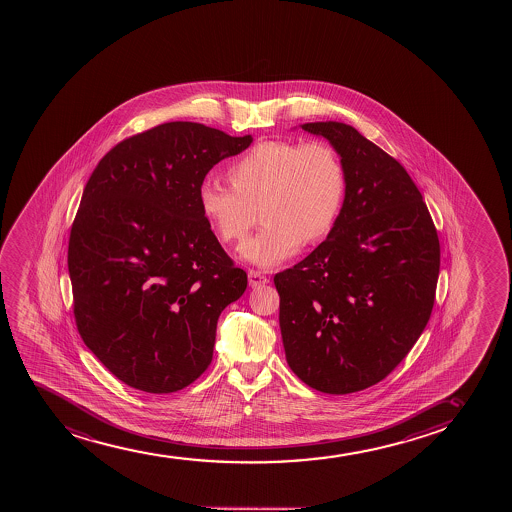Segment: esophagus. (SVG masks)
I'll use <instances>...</instances> for the list:
<instances>
[{
  "label": "esophagus",
  "instance_id": "34e87169",
  "mask_svg": "<svg viewBox=\"0 0 512 512\" xmlns=\"http://www.w3.org/2000/svg\"><path fill=\"white\" fill-rule=\"evenodd\" d=\"M247 277H249V285L251 287H261V285H266V283L270 282L266 275H263L261 271L251 270L247 273Z\"/></svg>",
  "mask_w": 512,
  "mask_h": 512
}]
</instances>
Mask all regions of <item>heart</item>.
<instances>
[{
  "label": "heart",
  "instance_id": "heart-1",
  "mask_svg": "<svg viewBox=\"0 0 512 512\" xmlns=\"http://www.w3.org/2000/svg\"><path fill=\"white\" fill-rule=\"evenodd\" d=\"M229 179L232 188L201 184V213L222 241L239 244L258 222L259 210L265 225L242 247V258L259 268L280 265L302 241L324 239L347 194L340 155L319 141H261L230 165Z\"/></svg>",
  "mask_w": 512,
  "mask_h": 512
}]
</instances>
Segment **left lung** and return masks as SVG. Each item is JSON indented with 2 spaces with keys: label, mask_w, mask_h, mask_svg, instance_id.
Wrapping results in <instances>:
<instances>
[{
  "label": "left lung",
  "mask_w": 512,
  "mask_h": 512,
  "mask_svg": "<svg viewBox=\"0 0 512 512\" xmlns=\"http://www.w3.org/2000/svg\"><path fill=\"white\" fill-rule=\"evenodd\" d=\"M340 155V217L306 259L275 275L290 369L321 393L348 394L393 371L429 323L441 247L405 167L336 121L300 124Z\"/></svg>",
  "instance_id": "8db88e82"
}]
</instances>
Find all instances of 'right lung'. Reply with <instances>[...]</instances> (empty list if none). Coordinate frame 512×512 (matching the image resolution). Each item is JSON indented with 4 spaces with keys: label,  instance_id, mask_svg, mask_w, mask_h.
<instances>
[{
    "label": "right lung",
    "instance_id": "add662e5",
    "mask_svg": "<svg viewBox=\"0 0 512 512\" xmlns=\"http://www.w3.org/2000/svg\"><path fill=\"white\" fill-rule=\"evenodd\" d=\"M253 136L174 121L121 141L83 189L68 271L78 333L119 381L174 393L212 362L220 312L247 287L201 213V184Z\"/></svg>",
    "mask_w": 512,
    "mask_h": 512
}]
</instances>
